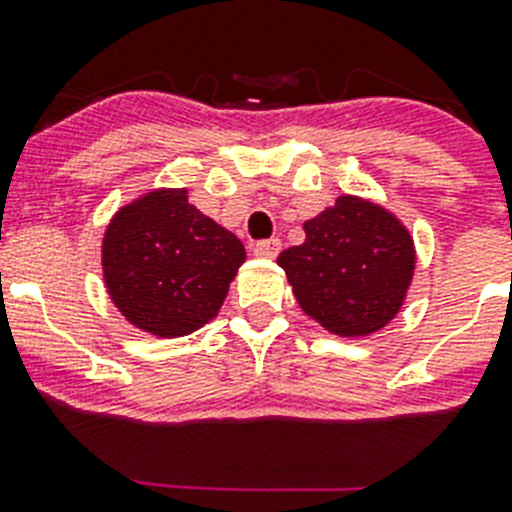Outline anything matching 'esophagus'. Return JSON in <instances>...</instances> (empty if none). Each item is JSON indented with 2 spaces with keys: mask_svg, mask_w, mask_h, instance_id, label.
<instances>
[{
  "mask_svg": "<svg viewBox=\"0 0 512 512\" xmlns=\"http://www.w3.org/2000/svg\"><path fill=\"white\" fill-rule=\"evenodd\" d=\"M279 251H282V241H279V238L253 243V256H259V259H274Z\"/></svg>",
  "mask_w": 512,
  "mask_h": 512,
  "instance_id": "34e87169",
  "label": "esophagus"
}]
</instances>
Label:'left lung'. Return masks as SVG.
I'll list each match as a JSON object with an SVG mask.
<instances>
[{
	"mask_svg": "<svg viewBox=\"0 0 512 512\" xmlns=\"http://www.w3.org/2000/svg\"><path fill=\"white\" fill-rule=\"evenodd\" d=\"M305 243L277 264L307 318L338 338L372 336L395 320L415 274V241L400 217L377 202L341 194L305 220Z\"/></svg>",
	"mask_w": 512,
	"mask_h": 512,
	"instance_id": "obj_1",
	"label": "left lung"
}]
</instances>
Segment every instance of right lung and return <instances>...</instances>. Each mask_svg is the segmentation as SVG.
<instances>
[{"instance_id":"right-lung-1","label":"right lung","mask_w":512,"mask_h":512,"mask_svg":"<svg viewBox=\"0 0 512 512\" xmlns=\"http://www.w3.org/2000/svg\"><path fill=\"white\" fill-rule=\"evenodd\" d=\"M246 248L189 202L187 187L138 194L102 238V277L112 305L138 330L182 338L215 318Z\"/></svg>"}]
</instances>
